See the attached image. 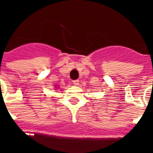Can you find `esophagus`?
I'll use <instances>...</instances> for the list:
<instances>
[{"label":"esophagus","mask_w":153,"mask_h":153,"mask_svg":"<svg viewBox=\"0 0 153 153\" xmlns=\"http://www.w3.org/2000/svg\"><path fill=\"white\" fill-rule=\"evenodd\" d=\"M78 83H79V80L78 79H76V80H73V83L74 85H78Z\"/></svg>","instance_id":"1"}]
</instances>
